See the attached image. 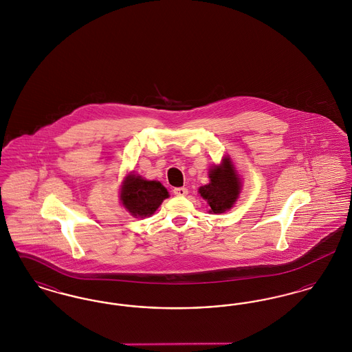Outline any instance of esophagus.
I'll list each match as a JSON object with an SVG mask.
<instances>
[{
  "label": "esophagus",
  "mask_w": 352,
  "mask_h": 352,
  "mask_svg": "<svg viewBox=\"0 0 352 352\" xmlns=\"http://www.w3.org/2000/svg\"><path fill=\"white\" fill-rule=\"evenodd\" d=\"M173 192H174V195H177V197H186L188 191H187L186 187H175V188L173 190Z\"/></svg>",
  "instance_id": "34e87169"
}]
</instances>
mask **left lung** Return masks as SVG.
Masks as SVG:
<instances>
[{
	"instance_id": "left-lung-1",
	"label": "left lung",
	"mask_w": 352,
	"mask_h": 352,
	"mask_svg": "<svg viewBox=\"0 0 352 352\" xmlns=\"http://www.w3.org/2000/svg\"><path fill=\"white\" fill-rule=\"evenodd\" d=\"M210 184L199 188V194L211 207V212L221 214L232 207L240 191V181L231 162L226 158L221 166L210 170Z\"/></svg>"
}]
</instances>
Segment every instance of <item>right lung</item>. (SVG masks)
<instances>
[{"mask_svg":"<svg viewBox=\"0 0 352 352\" xmlns=\"http://www.w3.org/2000/svg\"><path fill=\"white\" fill-rule=\"evenodd\" d=\"M168 197V190L157 181H145L132 174L121 188V201L125 208L138 218L151 217Z\"/></svg>","mask_w":352,"mask_h":352,"instance_id":"1","label":"right lung"}]
</instances>
